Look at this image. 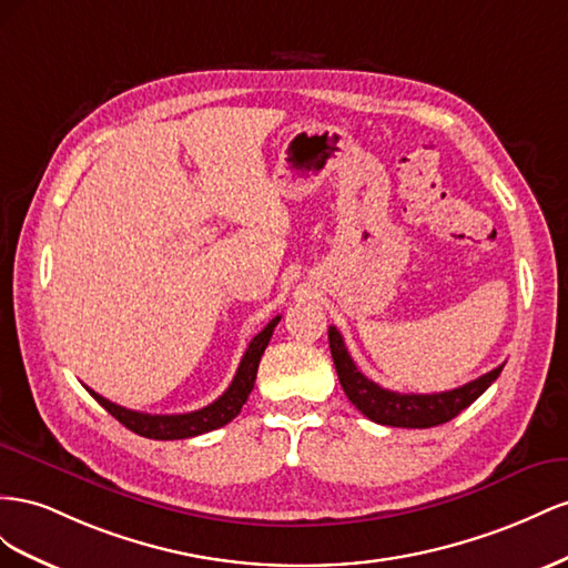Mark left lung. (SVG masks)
Masks as SVG:
<instances>
[{"instance_id":"left-lung-1","label":"left lung","mask_w":568,"mask_h":568,"mask_svg":"<svg viewBox=\"0 0 568 568\" xmlns=\"http://www.w3.org/2000/svg\"><path fill=\"white\" fill-rule=\"evenodd\" d=\"M328 343H331V354H333L339 385H343L349 402L366 418L376 420L381 426H395V428H433V426L447 424V420L462 414L466 407H471V404L497 381V376L501 374V366H505L501 364L493 368L490 374H485L447 393L402 395V393L385 390V387L368 381L362 371L356 368L345 347V339L335 326L328 328Z\"/></svg>"}]
</instances>
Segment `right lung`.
<instances>
[{
    "mask_svg": "<svg viewBox=\"0 0 568 568\" xmlns=\"http://www.w3.org/2000/svg\"><path fill=\"white\" fill-rule=\"evenodd\" d=\"M281 316H275L268 321V326L254 335V339L250 343V347L245 349V356H242V362L237 366V374L233 378V383L229 385V390H225L216 402L206 404V407L197 409V412H187V414H142V412H133V409H125L121 404H113L109 399H104L102 395H97L94 390L88 393L102 404V407L123 424L128 430H133L142 437H150V440H183V437H194V435H202L209 430H216L221 426L229 424L233 420L242 404L247 402L254 381H256V368L258 362H262V354L268 345V339L273 335V328L278 326Z\"/></svg>",
    "mask_w": 568,
    "mask_h": 568,
    "instance_id": "obj_1",
    "label": "right lung"
}]
</instances>
